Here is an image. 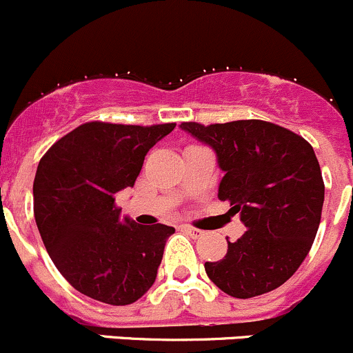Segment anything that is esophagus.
<instances>
[{"label": "esophagus", "mask_w": 353, "mask_h": 353, "mask_svg": "<svg viewBox=\"0 0 353 353\" xmlns=\"http://www.w3.org/2000/svg\"><path fill=\"white\" fill-rule=\"evenodd\" d=\"M183 230H184V232H186V233H189V235H191L192 239H199V236H203L201 230L194 228V226H191V225H183Z\"/></svg>", "instance_id": "34e87169"}]
</instances>
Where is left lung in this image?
I'll list each match as a JSON object with an SVG mask.
<instances>
[{
	"mask_svg": "<svg viewBox=\"0 0 353 353\" xmlns=\"http://www.w3.org/2000/svg\"><path fill=\"white\" fill-rule=\"evenodd\" d=\"M181 128L216 152L218 198L247 226L221 261L206 262L208 277L239 299L274 291L303 264L320 226L325 184L313 147L264 120Z\"/></svg>",
	"mask_w": 353,
	"mask_h": 353,
	"instance_id": "obj_1",
	"label": "left lung"
}]
</instances>
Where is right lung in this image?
<instances>
[{"label":"right lung","instance_id":"right-lung-1","mask_svg":"<svg viewBox=\"0 0 353 353\" xmlns=\"http://www.w3.org/2000/svg\"><path fill=\"white\" fill-rule=\"evenodd\" d=\"M176 123L88 121L46 152L33 181V214L52 262L84 296L113 306L152 288L172 226L125 218L114 194L133 188L147 152Z\"/></svg>","mask_w":353,"mask_h":353}]
</instances>
